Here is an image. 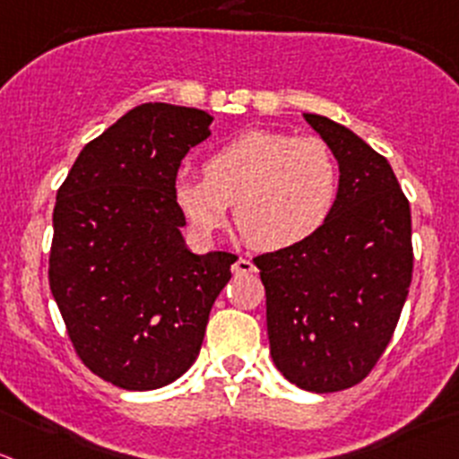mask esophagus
I'll return each instance as SVG.
<instances>
[{
    "label": "esophagus",
    "mask_w": 459,
    "mask_h": 459,
    "mask_svg": "<svg viewBox=\"0 0 459 459\" xmlns=\"http://www.w3.org/2000/svg\"><path fill=\"white\" fill-rule=\"evenodd\" d=\"M232 270H234V274H252L256 268L250 259H246V256H238V259L234 261Z\"/></svg>",
    "instance_id": "obj_1"
}]
</instances>
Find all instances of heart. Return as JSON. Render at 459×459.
<instances>
[{"instance_id": "obj_1", "label": "heart", "mask_w": 459, "mask_h": 459, "mask_svg": "<svg viewBox=\"0 0 459 459\" xmlns=\"http://www.w3.org/2000/svg\"><path fill=\"white\" fill-rule=\"evenodd\" d=\"M176 204L203 237L237 207L238 232L259 250H288L316 237L340 198V164L320 137L246 130L204 160V178L180 176Z\"/></svg>"}]
</instances>
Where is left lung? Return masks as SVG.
Segmentation results:
<instances>
[{"label":"left lung","mask_w":459,"mask_h":459,"mask_svg":"<svg viewBox=\"0 0 459 459\" xmlns=\"http://www.w3.org/2000/svg\"><path fill=\"white\" fill-rule=\"evenodd\" d=\"M304 119L338 157V204L316 237L255 265L274 365L325 394L363 381L390 344L412 279V222L385 157L326 117Z\"/></svg>","instance_id":"8db88e82"}]
</instances>
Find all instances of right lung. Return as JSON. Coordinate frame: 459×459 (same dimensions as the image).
I'll return each instance as SVG.
<instances>
[{
  "mask_svg": "<svg viewBox=\"0 0 459 459\" xmlns=\"http://www.w3.org/2000/svg\"><path fill=\"white\" fill-rule=\"evenodd\" d=\"M212 115L143 103L91 139L54 207L49 286L85 368L124 390H157L198 358L232 252L194 255L178 169Z\"/></svg>",
  "mask_w": 459,
  "mask_h": 459,
  "instance_id": "right-lung-1",
  "label": "right lung"
}]
</instances>
